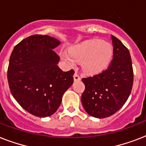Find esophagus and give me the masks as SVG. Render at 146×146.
<instances>
[{
  "label": "esophagus",
  "mask_w": 146,
  "mask_h": 146,
  "mask_svg": "<svg viewBox=\"0 0 146 146\" xmlns=\"http://www.w3.org/2000/svg\"><path fill=\"white\" fill-rule=\"evenodd\" d=\"M73 78H74L75 81H80V80H81V77H80V76L77 73H75V74L73 76Z\"/></svg>",
  "instance_id": "34e87169"
}]
</instances>
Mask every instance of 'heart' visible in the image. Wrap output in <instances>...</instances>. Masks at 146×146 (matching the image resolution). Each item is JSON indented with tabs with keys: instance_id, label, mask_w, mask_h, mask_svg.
Masks as SVG:
<instances>
[{
	"instance_id": "1",
	"label": "heart",
	"mask_w": 146,
	"mask_h": 146,
	"mask_svg": "<svg viewBox=\"0 0 146 146\" xmlns=\"http://www.w3.org/2000/svg\"><path fill=\"white\" fill-rule=\"evenodd\" d=\"M69 53L63 52L62 58L70 66L82 62L84 71L97 74L107 68L111 61L113 50L111 44L99 39H91L72 47Z\"/></svg>"
}]
</instances>
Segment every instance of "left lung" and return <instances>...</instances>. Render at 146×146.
Masks as SVG:
<instances>
[{
    "label": "left lung",
    "instance_id": "8db88e82",
    "mask_svg": "<svg viewBox=\"0 0 146 146\" xmlns=\"http://www.w3.org/2000/svg\"><path fill=\"white\" fill-rule=\"evenodd\" d=\"M113 59L102 73L82 78V106L92 117L104 118L119 111L128 99L133 84V70L127 48L111 35Z\"/></svg>",
    "mask_w": 146,
    "mask_h": 146
}]
</instances>
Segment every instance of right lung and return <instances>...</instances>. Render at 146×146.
I'll return each mask as SVG.
<instances>
[{
	"label": "right lung",
	"instance_id": "obj_1",
	"mask_svg": "<svg viewBox=\"0 0 146 146\" xmlns=\"http://www.w3.org/2000/svg\"><path fill=\"white\" fill-rule=\"evenodd\" d=\"M60 41L46 35H33L13 50L7 69L10 90L18 104L39 117L54 113L62 96L73 82L74 70L64 72L53 49Z\"/></svg>",
	"mask_w": 146,
	"mask_h": 146
}]
</instances>
